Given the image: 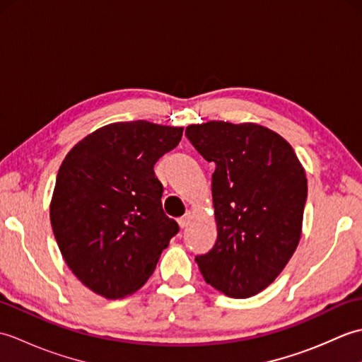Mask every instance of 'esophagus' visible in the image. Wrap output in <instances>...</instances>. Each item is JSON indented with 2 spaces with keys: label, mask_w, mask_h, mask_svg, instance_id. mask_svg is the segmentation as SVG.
Returning <instances> with one entry per match:
<instances>
[{
  "label": "esophagus",
  "mask_w": 362,
  "mask_h": 362,
  "mask_svg": "<svg viewBox=\"0 0 362 362\" xmlns=\"http://www.w3.org/2000/svg\"><path fill=\"white\" fill-rule=\"evenodd\" d=\"M189 221H191V213L188 211L187 214H183L182 218H179V226H180L182 228H185V227H188Z\"/></svg>",
  "instance_id": "obj_1"
}]
</instances>
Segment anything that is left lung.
<instances>
[{"instance_id":"8db88e82","label":"left lung","mask_w":362,"mask_h":362,"mask_svg":"<svg viewBox=\"0 0 362 362\" xmlns=\"http://www.w3.org/2000/svg\"><path fill=\"white\" fill-rule=\"evenodd\" d=\"M185 135L213 161L211 194L218 238L196 261L205 281L233 298L271 284L302 236L308 194L305 169L292 146L255 122L209 121Z\"/></svg>"}]
</instances>
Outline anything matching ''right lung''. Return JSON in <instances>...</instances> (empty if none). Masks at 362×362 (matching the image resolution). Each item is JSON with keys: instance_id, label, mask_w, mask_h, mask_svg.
Wrapping results in <instances>:
<instances>
[{"instance_id": "add662e5", "label": "right lung", "mask_w": 362, "mask_h": 362, "mask_svg": "<svg viewBox=\"0 0 362 362\" xmlns=\"http://www.w3.org/2000/svg\"><path fill=\"white\" fill-rule=\"evenodd\" d=\"M183 127L112 122L74 144L59 168L49 205L66 266L95 294L124 298L152 275L179 226L161 209L153 165Z\"/></svg>"}]
</instances>
